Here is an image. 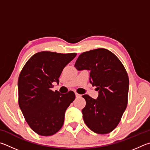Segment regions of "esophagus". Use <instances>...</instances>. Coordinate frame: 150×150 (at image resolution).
<instances>
[{
  "label": "esophagus",
  "instance_id": "34e87169",
  "mask_svg": "<svg viewBox=\"0 0 150 150\" xmlns=\"http://www.w3.org/2000/svg\"><path fill=\"white\" fill-rule=\"evenodd\" d=\"M75 94H76V98H80V97L81 96H81L80 95V94H79V93H75Z\"/></svg>",
  "mask_w": 150,
  "mask_h": 150
}]
</instances>
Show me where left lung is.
Wrapping results in <instances>:
<instances>
[{"label": "left lung", "mask_w": 150, "mask_h": 150, "mask_svg": "<svg viewBox=\"0 0 150 150\" xmlns=\"http://www.w3.org/2000/svg\"><path fill=\"white\" fill-rule=\"evenodd\" d=\"M77 70H90V82L99 96L83 95V119L93 132L105 134L119 125L127 107L129 79L122 63L109 50L99 48L82 52L76 61Z\"/></svg>", "instance_id": "obj_1"}]
</instances>
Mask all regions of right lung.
<instances>
[{"label":"right lung","instance_id":"add662e5","mask_svg":"<svg viewBox=\"0 0 150 150\" xmlns=\"http://www.w3.org/2000/svg\"><path fill=\"white\" fill-rule=\"evenodd\" d=\"M76 53L42 51L33 54L23 66L18 81V104L26 122L39 135L54 134L62 128L66 110L75 93L53 91L64 68Z\"/></svg>","mask_w":150,"mask_h":150}]
</instances>
